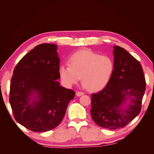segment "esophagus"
I'll return each mask as SVG.
<instances>
[{
	"mask_svg": "<svg viewBox=\"0 0 154 154\" xmlns=\"http://www.w3.org/2000/svg\"><path fill=\"white\" fill-rule=\"evenodd\" d=\"M84 94H85L84 92H80V91H78V92H76V95H77L78 96H81L83 95Z\"/></svg>",
	"mask_w": 154,
	"mask_h": 154,
	"instance_id": "34e87169",
	"label": "esophagus"
}]
</instances>
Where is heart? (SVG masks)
<instances>
[{
  "label": "heart",
  "instance_id": "1",
  "mask_svg": "<svg viewBox=\"0 0 154 154\" xmlns=\"http://www.w3.org/2000/svg\"><path fill=\"white\" fill-rule=\"evenodd\" d=\"M69 65H62L59 74L63 82L68 87L80 80L92 92L99 91L108 84L114 70L112 58L100 55L90 50H81L72 54L69 59Z\"/></svg>",
  "mask_w": 154,
  "mask_h": 154
}]
</instances>
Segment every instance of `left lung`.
<instances>
[{"mask_svg":"<svg viewBox=\"0 0 154 154\" xmlns=\"http://www.w3.org/2000/svg\"><path fill=\"white\" fill-rule=\"evenodd\" d=\"M114 48L112 76L103 90L91 94L93 121L110 130L125 127L140 113L146 89L141 63L125 49ZM124 105L127 106L123 108Z\"/></svg>","mask_w":154,"mask_h":154,"instance_id":"8db88e82","label":"left lung"}]
</instances>
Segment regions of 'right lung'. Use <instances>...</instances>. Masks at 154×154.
I'll return each instance as SVG.
<instances>
[{
    "label": "right lung",
    "mask_w": 154,
    "mask_h": 154,
    "mask_svg": "<svg viewBox=\"0 0 154 154\" xmlns=\"http://www.w3.org/2000/svg\"><path fill=\"white\" fill-rule=\"evenodd\" d=\"M57 46L36 45L14 69L10 103L17 122L32 132L49 131L62 121L75 92L60 85ZM36 94L32 102L29 96Z\"/></svg>",
    "instance_id": "right-lung-1"
}]
</instances>
